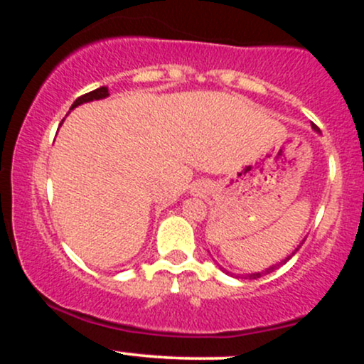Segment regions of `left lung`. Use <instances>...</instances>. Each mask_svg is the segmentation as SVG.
I'll return each mask as SVG.
<instances>
[{
	"label": "left lung",
	"instance_id": "8db88e82",
	"mask_svg": "<svg viewBox=\"0 0 364 364\" xmlns=\"http://www.w3.org/2000/svg\"><path fill=\"white\" fill-rule=\"evenodd\" d=\"M313 129H315V132H318V127H315V124H313ZM304 241V240H303ZM303 241L301 243L298 245V248L294 250V252H292L291 255H287L286 258H284V260H281L279 263H275V265H272V267H269V269H265V270H262V272H253V274H232V272H229V270H225L224 267H220V270H224L225 274H229V275H232V277H236V279H258V277H263V275H267V274H270V272H274L275 269H279V267L281 265H284V263L286 262H289L292 257H294L296 255V252H298L299 248H301V245H303Z\"/></svg>",
	"mask_w": 364,
	"mask_h": 364
}]
</instances>
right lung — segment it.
<instances>
[{"mask_svg": "<svg viewBox=\"0 0 364 364\" xmlns=\"http://www.w3.org/2000/svg\"><path fill=\"white\" fill-rule=\"evenodd\" d=\"M106 97H109V90H107V87H99V89L92 90V92H89V94L78 97L77 101L72 104V107H70V109H75V107H78L80 104L92 102V101H101V99H106Z\"/></svg>", "mask_w": 364, "mask_h": 364, "instance_id": "1", "label": "right lung"}]
</instances>
